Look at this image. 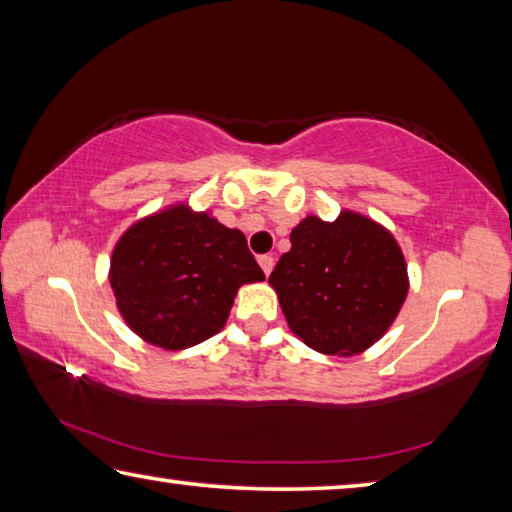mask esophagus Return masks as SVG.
<instances>
[{"label": "esophagus", "instance_id": "34e87169", "mask_svg": "<svg viewBox=\"0 0 512 512\" xmlns=\"http://www.w3.org/2000/svg\"><path fill=\"white\" fill-rule=\"evenodd\" d=\"M257 262H259V266H262L264 275H271V271H273V257L271 255H262L257 259Z\"/></svg>", "mask_w": 512, "mask_h": 512}]
</instances>
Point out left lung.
<instances>
[{"instance_id":"8db88e82","label":"left lung","mask_w":512,"mask_h":512,"mask_svg":"<svg viewBox=\"0 0 512 512\" xmlns=\"http://www.w3.org/2000/svg\"><path fill=\"white\" fill-rule=\"evenodd\" d=\"M268 284L287 325L311 350L354 357L395 323L409 293L406 259L393 232L341 210L334 221L307 214Z\"/></svg>"}]
</instances>
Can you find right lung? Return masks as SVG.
<instances>
[{
  "instance_id": "add662e5",
  "label": "right lung",
  "mask_w": 512,
  "mask_h": 512,
  "mask_svg": "<svg viewBox=\"0 0 512 512\" xmlns=\"http://www.w3.org/2000/svg\"><path fill=\"white\" fill-rule=\"evenodd\" d=\"M108 280L124 323L144 343L180 352L219 334L239 287L264 273L244 232L178 201L121 232Z\"/></svg>"
}]
</instances>
